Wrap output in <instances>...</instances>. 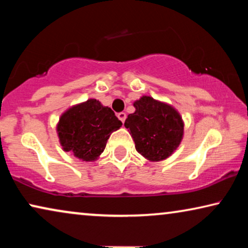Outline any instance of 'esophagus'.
I'll use <instances>...</instances> for the list:
<instances>
[{"label":"esophagus","mask_w":248,"mask_h":248,"mask_svg":"<svg viewBox=\"0 0 248 248\" xmlns=\"http://www.w3.org/2000/svg\"><path fill=\"white\" fill-rule=\"evenodd\" d=\"M117 117H118V120L122 122V123H124L125 120H126V114H125L124 111H122V113L117 114Z\"/></svg>","instance_id":"esophagus-1"}]
</instances>
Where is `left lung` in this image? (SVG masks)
I'll use <instances>...</instances> for the list:
<instances>
[{
  "mask_svg": "<svg viewBox=\"0 0 248 248\" xmlns=\"http://www.w3.org/2000/svg\"><path fill=\"white\" fill-rule=\"evenodd\" d=\"M135 111L124 126L133 138L135 149L149 161L167 159L179 147L184 135V122L171 105L142 96L135 100Z\"/></svg>",
  "mask_w": 248,
  "mask_h": 248,
  "instance_id": "obj_1",
  "label": "left lung"
}]
</instances>
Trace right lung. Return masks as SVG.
<instances>
[{"label":"right lung","instance_id":"1","mask_svg":"<svg viewBox=\"0 0 248 248\" xmlns=\"http://www.w3.org/2000/svg\"><path fill=\"white\" fill-rule=\"evenodd\" d=\"M121 126L122 122L109 107L88 99L64 111L56 131L64 151L82 161H94L103 154L110 134Z\"/></svg>","mask_w":248,"mask_h":248}]
</instances>
